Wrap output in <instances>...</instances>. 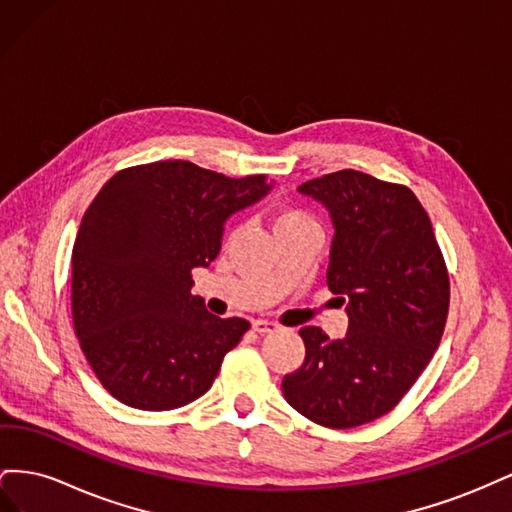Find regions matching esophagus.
I'll use <instances>...</instances> for the list:
<instances>
[{"instance_id": "obj_1", "label": "esophagus", "mask_w": 512, "mask_h": 512, "mask_svg": "<svg viewBox=\"0 0 512 512\" xmlns=\"http://www.w3.org/2000/svg\"><path fill=\"white\" fill-rule=\"evenodd\" d=\"M252 329H254V333L267 335V333H275L280 327H277L275 322H269V320H254V322H252Z\"/></svg>"}]
</instances>
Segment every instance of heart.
I'll return each instance as SVG.
<instances>
[{
  "label": "heart",
  "mask_w": 512,
  "mask_h": 512,
  "mask_svg": "<svg viewBox=\"0 0 512 512\" xmlns=\"http://www.w3.org/2000/svg\"><path fill=\"white\" fill-rule=\"evenodd\" d=\"M303 224H314L309 220V215H305L299 209L292 207H280L273 215V228L277 230H286V228H294V226H303Z\"/></svg>",
  "instance_id": "b5f03b06"
}]
</instances>
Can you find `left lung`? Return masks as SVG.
<instances>
[{
    "label": "left lung",
    "instance_id": "left-lung-1",
    "mask_svg": "<svg viewBox=\"0 0 512 512\" xmlns=\"http://www.w3.org/2000/svg\"><path fill=\"white\" fill-rule=\"evenodd\" d=\"M329 211L327 284L346 303L348 331H299L303 365L284 376L288 404L309 421L350 429L393 410L436 352L448 314V273L429 215L406 185L339 170L299 185Z\"/></svg>",
    "mask_w": 512,
    "mask_h": 512
}]
</instances>
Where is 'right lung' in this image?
<instances>
[{
  "label": "right lung",
  "mask_w": 512,
  "mask_h": 512,
  "mask_svg": "<svg viewBox=\"0 0 512 512\" xmlns=\"http://www.w3.org/2000/svg\"><path fill=\"white\" fill-rule=\"evenodd\" d=\"M265 175L230 179L185 160L119 170L83 215L72 250L74 331L104 389L138 410L205 395L250 322L218 318L192 269L222 250L230 215L267 196Z\"/></svg>",
  "instance_id": "1"
}]
</instances>
